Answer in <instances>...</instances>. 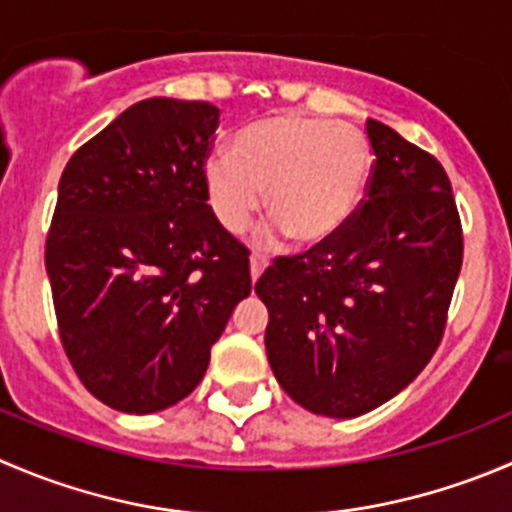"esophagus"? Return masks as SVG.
<instances>
[{
  "label": "esophagus",
  "instance_id": "34e87169",
  "mask_svg": "<svg viewBox=\"0 0 512 512\" xmlns=\"http://www.w3.org/2000/svg\"><path fill=\"white\" fill-rule=\"evenodd\" d=\"M265 267H267V257H262V255H252V257H250V277H252V285H255L257 277H260L262 272H265Z\"/></svg>",
  "mask_w": 512,
  "mask_h": 512
}]
</instances>
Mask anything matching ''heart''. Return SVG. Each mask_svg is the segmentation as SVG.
<instances>
[{
  "mask_svg": "<svg viewBox=\"0 0 512 512\" xmlns=\"http://www.w3.org/2000/svg\"><path fill=\"white\" fill-rule=\"evenodd\" d=\"M370 175V150L345 122L275 114L237 132L232 155L205 165L207 200L232 235L247 230L262 207L277 232L300 245L335 237L355 215Z\"/></svg>",
  "mask_w": 512,
  "mask_h": 512,
  "instance_id": "heart-1",
  "label": "heart"
}]
</instances>
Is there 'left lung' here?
Returning <instances> with one entry per match:
<instances>
[{
	"instance_id": "8db88e82",
	"label": "left lung",
	"mask_w": 512,
	"mask_h": 512,
	"mask_svg": "<svg viewBox=\"0 0 512 512\" xmlns=\"http://www.w3.org/2000/svg\"><path fill=\"white\" fill-rule=\"evenodd\" d=\"M370 180L352 220L280 257L255 292L270 320L267 360L280 388L325 418L380 408L438 350L463 265V227L443 165L367 119Z\"/></svg>"
}]
</instances>
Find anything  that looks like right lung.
<instances>
[{
  "instance_id": "1",
  "label": "right lung",
  "mask_w": 512,
  "mask_h": 512,
  "mask_svg": "<svg viewBox=\"0 0 512 512\" xmlns=\"http://www.w3.org/2000/svg\"><path fill=\"white\" fill-rule=\"evenodd\" d=\"M217 124L210 102L142 99L59 180L44 250L59 337L84 388L119 413L185 400L252 290L250 252L207 205Z\"/></svg>"
}]
</instances>
